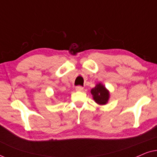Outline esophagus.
Here are the masks:
<instances>
[{
	"label": "esophagus",
	"instance_id": "esophagus-1",
	"mask_svg": "<svg viewBox=\"0 0 157 157\" xmlns=\"http://www.w3.org/2000/svg\"><path fill=\"white\" fill-rule=\"evenodd\" d=\"M76 90L77 91H82L83 90V88L82 86H78L76 87Z\"/></svg>",
	"mask_w": 157,
	"mask_h": 157
}]
</instances>
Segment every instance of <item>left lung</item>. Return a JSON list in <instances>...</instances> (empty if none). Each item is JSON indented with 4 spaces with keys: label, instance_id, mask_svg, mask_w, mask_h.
Instances as JSON below:
<instances>
[{
    "label": "left lung",
    "instance_id": "obj_1",
    "mask_svg": "<svg viewBox=\"0 0 157 157\" xmlns=\"http://www.w3.org/2000/svg\"><path fill=\"white\" fill-rule=\"evenodd\" d=\"M91 94L96 104L105 105L108 103L110 98L109 91L101 83H98L96 86L91 90Z\"/></svg>",
    "mask_w": 157,
    "mask_h": 157
}]
</instances>
